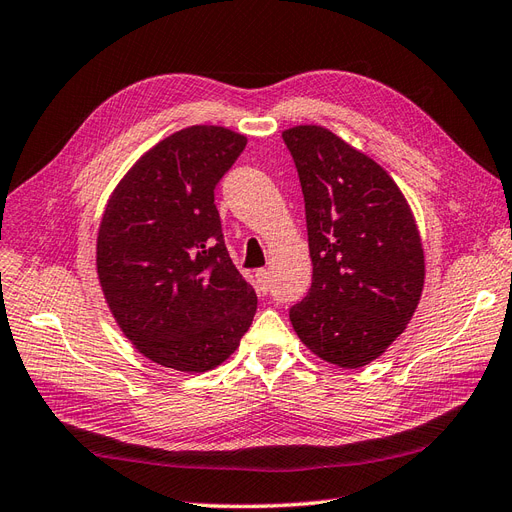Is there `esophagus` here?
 <instances>
[{"mask_svg": "<svg viewBox=\"0 0 512 512\" xmlns=\"http://www.w3.org/2000/svg\"><path fill=\"white\" fill-rule=\"evenodd\" d=\"M255 279H257V285H259L261 294H266V291H270V272L266 268L257 270L255 272Z\"/></svg>", "mask_w": 512, "mask_h": 512, "instance_id": "34e87169", "label": "esophagus"}]
</instances>
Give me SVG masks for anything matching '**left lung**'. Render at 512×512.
Here are the masks:
<instances>
[{
  "label": "left lung",
  "instance_id": "left-lung-1",
  "mask_svg": "<svg viewBox=\"0 0 512 512\" xmlns=\"http://www.w3.org/2000/svg\"><path fill=\"white\" fill-rule=\"evenodd\" d=\"M304 195L313 283L289 309L315 356L360 369L399 337L425 285V253L399 186L324 126L283 133Z\"/></svg>",
  "mask_w": 512,
  "mask_h": 512
}]
</instances>
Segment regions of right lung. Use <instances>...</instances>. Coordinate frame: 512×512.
Listing matches in <instances>:
<instances>
[{
    "label": "right lung",
    "mask_w": 512,
    "mask_h": 512,
    "mask_svg": "<svg viewBox=\"0 0 512 512\" xmlns=\"http://www.w3.org/2000/svg\"><path fill=\"white\" fill-rule=\"evenodd\" d=\"M244 148L223 126L178 130L130 167L102 214V294L126 339L167 369L218 367L253 324L255 289L233 266L214 203Z\"/></svg>",
    "instance_id": "add662e5"
}]
</instances>
